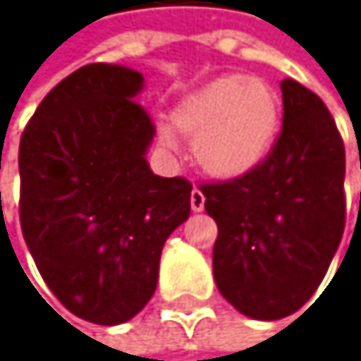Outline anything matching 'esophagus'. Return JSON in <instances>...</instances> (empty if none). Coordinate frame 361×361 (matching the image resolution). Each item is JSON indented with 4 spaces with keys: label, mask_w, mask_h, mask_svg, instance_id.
<instances>
[{
    "label": "esophagus",
    "mask_w": 361,
    "mask_h": 361,
    "mask_svg": "<svg viewBox=\"0 0 361 361\" xmlns=\"http://www.w3.org/2000/svg\"><path fill=\"white\" fill-rule=\"evenodd\" d=\"M190 207H192V212H203V207H205V197L199 188H195L190 192Z\"/></svg>",
    "instance_id": "obj_1"
}]
</instances>
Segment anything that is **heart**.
<instances>
[{
	"mask_svg": "<svg viewBox=\"0 0 361 361\" xmlns=\"http://www.w3.org/2000/svg\"><path fill=\"white\" fill-rule=\"evenodd\" d=\"M171 121L179 133L195 137L192 154L205 173L235 179L261 166L274 149L280 102L265 81L224 74L179 100ZM160 139L173 145L166 130Z\"/></svg>",
	"mask_w": 361,
	"mask_h": 361,
	"instance_id": "1",
	"label": "heart"
}]
</instances>
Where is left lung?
<instances>
[{"label": "left lung", "mask_w": 361, "mask_h": 361, "mask_svg": "<svg viewBox=\"0 0 361 361\" xmlns=\"http://www.w3.org/2000/svg\"><path fill=\"white\" fill-rule=\"evenodd\" d=\"M282 130L261 166L203 184L218 224L214 278L242 314L274 321L317 291L345 231V145L323 100L293 79L280 83Z\"/></svg>", "instance_id": "1"}]
</instances>
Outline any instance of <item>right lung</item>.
I'll return each mask as SVG.
<instances>
[{
    "label": "right lung",
    "instance_id": "obj_1",
    "mask_svg": "<svg viewBox=\"0 0 361 361\" xmlns=\"http://www.w3.org/2000/svg\"><path fill=\"white\" fill-rule=\"evenodd\" d=\"M141 90L133 68L83 66L44 96L18 147L25 244L55 298L98 325L143 310L162 246L190 216L192 184L145 160L156 128Z\"/></svg>",
    "mask_w": 361,
    "mask_h": 361
}]
</instances>
